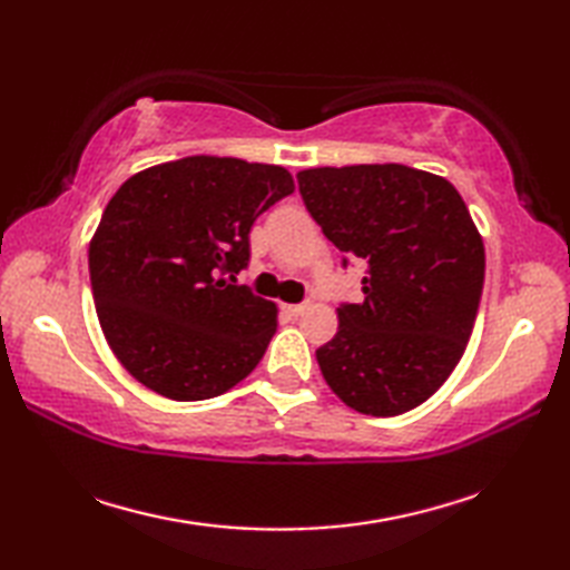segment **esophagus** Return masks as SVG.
I'll use <instances>...</instances> for the list:
<instances>
[{
	"instance_id": "esophagus-1",
	"label": "esophagus",
	"mask_w": 570,
	"mask_h": 570,
	"mask_svg": "<svg viewBox=\"0 0 570 570\" xmlns=\"http://www.w3.org/2000/svg\"><path fill=\"white\" fill-rule=\"evenodd\" d=\"M308 308V304H294V306H284V311L288 313V316H301V313H304Z\"/></svg>"
}]
</instances>
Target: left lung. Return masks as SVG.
Returning <instances> with one entry per match:
<instances>
[{
    "mask_svg": "<svg viewBox=\"0 0 570 570\" xmlns=\"http://www.w3.org/2000/svg\"><path fill=\"white\" fill-rule=\"evenodd\" d=\"M313 220L347 257L367 264L360 304L337 308V333L316 350L331 390L367 416L426 402L465 353L485 247L445 178L404 164L298 171Z\"/></svg>",
    "mask_w": 570,
    "mask_h": 570,
    "instance_id": "1",
    "label": "left lung"
}]
</instances>
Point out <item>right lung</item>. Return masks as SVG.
Returning a JSON list of instances; mask_svg holds the SVG:
<instances>
[{
	"label": "right lung",
	"mask_w": 570,
	"mask_h": 570,
	"mask_svg": "<svg viewBox=\"0 0 570 570\" xmlns=\"http://www.w3.org/2000/svg\"><path fill=\"white\" fill-rule=\"evenodd\" d=\"M292 193L286 168L229 156H186L119 186L88 264L102 333L131 377L200 402L259 365L276 306L235 274L249 262L254 220Z\"/></svg>",
	"instance_id": "right-lung-1"
}]
</instances>
